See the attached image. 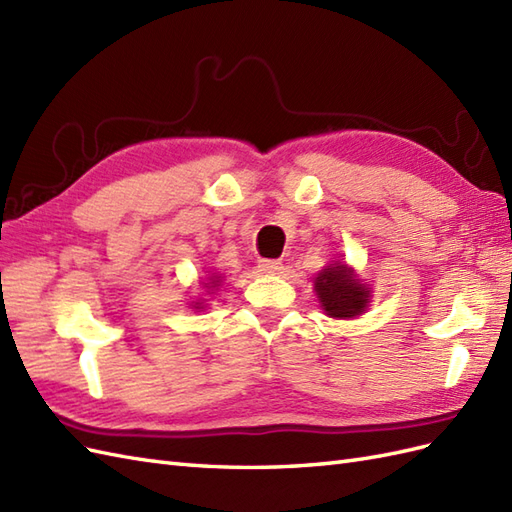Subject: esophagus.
<instances>
[{
	"label": "esophagus",
	"mask_w": 512,
	"mask_h": 512,
	"mask_svg": "<svg viewBox=\"0 0 512 512\" xmlns=\"http://www.w3.org/2000/svg\"><path fill=\"white\" fill-rule=\"evenodd\" d=\"M259 270L266 272V274H279L283 270V264H281V261H274V259H261Z\"/></svg>",
	"instance_id": "34e87169"
}]
</instances>
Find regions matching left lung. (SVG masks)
Returning a JSON list of instances; mask_svg holds the SVG:
<instances>
[{
  "instance_id": "8db88e82",
  "label": "left lung",
  "mask_w": 512,
  "mask_h": 512,
  "mask_svg": "<svg viewBox=\"0 0 512 512\" xmlns=\"http://www.w3.org/2000/svg\"><path fill=\"white\" fill-rule=\"evenodd\" d=\"M313 290H316L326 316L337 320L361 316L368 309L372 294V287L361 283L355 270L346 266L344 261L326 266L313 281Z\"/></svg>"
}]
</instances>
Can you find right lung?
I'll list each match as a JSON object with an SVG mask.
<instances>
[{
    "mask_svg": "<svg viewBox=\"0 0 512 512\" xmlns=\"http://www.w3.org/2000/svg\"><path fill=\"white\" fill-rule=\"evenodd\" d=\"M218 283H220V277H218V274H212V277L207 279V283H203V287H207V290H216ZM192 309H203L201 300H199V303H192Z\"/></svg>",
    "mask_w": 512,
    "mask_h": 512,
    "instance_id": "1",
    "label": "right lung"
}]
</instances>
